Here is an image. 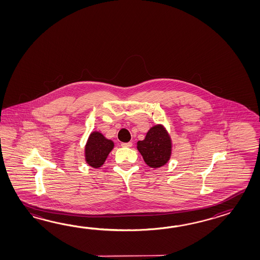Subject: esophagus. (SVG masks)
<instances>
[{
  "label": "esophagus",
  "instance_id": "obj_1",
  "mask_svg": "<svg viewBox=\"0 0 260 260\" xmlns=\"http://www.w3.org/2000/svg\"><path fill=\"white\" fill-rule=\"evenodd\" d=\"M132 142H127V143H122V147L123 148H130L132 147Z\"/></svg>",
  "mask_w": 260,
  "mask_h": 260
}]
</instances>
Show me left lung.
Segmentation results:
<instances>
[{"label":"left lung","mask_w":260,"mask_h":260,"mask_svg":"<svg viewBox=\"0 0 260 260\" xmlns=\"http://www.w3.org/2000/svg\"><path fill=\"white\" fill-rule=\"evenodd\" d=\"M172 148L171 137L162 124L149 128L143 140L137 142V149L144 161L151 168L166 166L171 158Z\"/></svg>","instance_id":"obj_1"}]
</instances>
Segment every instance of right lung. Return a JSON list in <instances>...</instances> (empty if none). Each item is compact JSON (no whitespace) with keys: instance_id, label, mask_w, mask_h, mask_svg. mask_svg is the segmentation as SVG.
<instances>
[{"instance_id":"right-lung-1","label":"right lung","mask_w":260,"mask_h":260,"mask_svg":"<svg viewBox=\"0 0 260 260\" xmlns=\"http://www.w3.org/2000/svg\"><path fill=\"white\" fill-rule=\"evenodd\" d=\"M114 148V142L104 137L102 133L93 131L84 146V160L89 166L99 169Z\"/></svg>"}]
</instances>
